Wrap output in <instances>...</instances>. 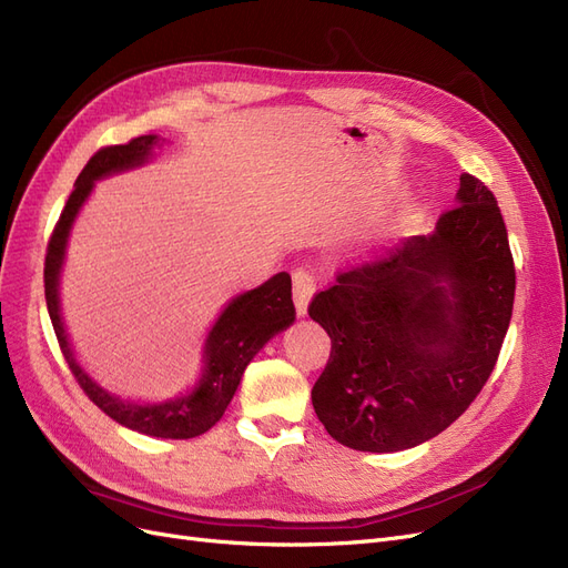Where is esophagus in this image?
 Returning <instances> with one entry per match:
<instances>
[{
	"instance_id": "esophagus-1",
	"label": "esophagus",
	"mask_w": 568,
	"mask_h": 568,
	"mask_svg": "<svg viewBox=\"0 0 568 568\" xmlns=\"http://www.w3.org/2000/svg\"><path fill=\"white\" fill-rule=\"evenodd\" d=\"M313 294H315V277L307 270L298 267L294 272V301H296L298 315L307 313V303H311Z\"/></svg>"
}]
</instances>
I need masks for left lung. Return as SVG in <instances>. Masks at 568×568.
Returning a JSON list of instances; mask_svg holds the SVG:
<instances>
[{
    "mask_svg": "<svg viewBox=\"0 0 568 568\" xmlns=\"http://www.w3.org/2000/svg\"><path fill=\"white\" fill-rule=\"evenodd\" d=\"M514 286L500 205L464 173L432 236L338 272L307 305L332 338L313 386L326 434L353 450L395 453L445 432L495 369Z\"/></svg>",
    "mask_w": 568,
    "mask_h": 568,
    "instance_id": "1",
    "label": "left lung"
}]
</instances>
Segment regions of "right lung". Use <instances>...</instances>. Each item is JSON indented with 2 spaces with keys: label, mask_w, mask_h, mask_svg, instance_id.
<instances>
[{
  "label": "right lung",
  "mask_w": 568,
  "mask_h": 568,
  "mask_svg": "<svg viewBox=\"0 0 568 568\" xmlns=\"http://www.w3.org/2000/svg\"><path fill=\"white\" fill-rule=\"evenodd\" d=\"M156 144V134H142L134 136L128 144L101 146L88 161V165L82 168V173L75 180V189L71 196H68L61 217L54 225V232L49 236L44 255V298L65 363L71 367L75 382L80 384L84 395H88L101 412H106L111 419L132 428V432H140L146 436L194 438L209 432V428L225 415L232 395L239 382H242V374L253 359V355L261 351L274 334L286 329V326L296 320V307L294 301H291L288 272L274 274V277L267 280L263 286L236 296L225 307V313L220 315L209 341H205L203 379L199 382L194 393L163 405L123 403L109 395L104 388H99L75 363L59 315V272L63 263L68 232H71L80 205L90 196L94 180L144 163L151 149Z\"/></svg>",
  "instance_id": "right-lung-1"
}]
</instances>
